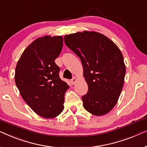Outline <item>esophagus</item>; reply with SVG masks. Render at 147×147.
Masks as SVG:
<instances>
[{"label": "esophagus", "instance_id": "obj_1", "mask_svg": "<svg viewBox=\"0 0 147 147\" xmlns=\"http://www.w3.org/2000/svg\"><path fill=\"white\" fill-rule=\"evenodd\" d=\"M76 80H77V78L75 77V76H74V77L72 78V80H71V84H75V82H76Z\"/></svg>", "mask_w": 147, "mask_h": 147}]
</instances>
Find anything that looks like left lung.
<instances>
[{
  "label": "left lung",
  "instance_id": "left-lung-1",
  "mask_svg": "<svg viewBox=\"0 0 147 147\" xmlns=\"http://www.w3.org/2000/svg\"><path fill=\"white\" fill-rule=\"evenodd\" d=\"M65 45L78 56L88 90L82 96L83 107L95 116L110 112L119 100L125 81L123 54L114 42L95 31L65 35Z\"/></svg>",
  "mask_w": 147,
  "mask_h": 147
}]
</instances>
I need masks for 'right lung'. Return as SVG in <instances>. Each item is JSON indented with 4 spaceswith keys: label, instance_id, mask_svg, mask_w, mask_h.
I'll return each instance as SVG.
<instances>
[{
    "label": "right lung",
    "instance_id": "add662e5",
    "mask_svg": "<svg viewBox=\"0 0 147 147\" xmlns=\"http://www.w3.org/2000/svg\"><path fill=\"white\" fill-rule=\"evenodd\" d=\"M63 46L62 36L39 37L26 47L16 66L14 80L20 95L34 113L46 119L62 113L69 87L60 78L55 62Z\"/></svg>",
    "mask_w": 147,
    "mask_h": 147
}]
</instances>
